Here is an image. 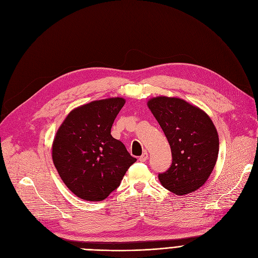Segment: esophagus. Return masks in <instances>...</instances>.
Listing matches in <instances>:
<instances>
[{
	"label": "esophagus",
	"mask_w": 258,
	"mask_h": 258,
	"mask_svg": "<svg viewBox=\"0 0 258 258\" xmlns=\"http://www.w3.org/2000/svg\"><path fill=\"white\" fill-rule=\"evenodd\" d=\"M147 159H148V153L147 152H144L141 156H140V162H142V163H144V162H146Z\"/></svg>",
	"instance_id": "34e87169"
}]
</instances>
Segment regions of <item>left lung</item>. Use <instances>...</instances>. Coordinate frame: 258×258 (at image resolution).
<instances>
[{
	"instance_id": "8db88e82",
	"label": "left lung",
	"mask_w": 258,
	"mask_h": 258,
	"mask_svg": "<svg viewBox=\"0 0 258 258\" xmlns=\"http://www.w3.org/2000/svg\"><path fill=\"white\" fill-rule=\"evenodd\" d=\"M148 107L172 152V164L158 174L159 181L176 195L200 189L209 178L218 156V134L211 118L177 97H154Z\"/></svg>"
}]
</instances>
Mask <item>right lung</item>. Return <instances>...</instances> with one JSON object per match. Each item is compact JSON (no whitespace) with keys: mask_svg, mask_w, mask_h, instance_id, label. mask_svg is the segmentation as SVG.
<instances>
[{"mask_svg":"<svg viewBox=\"0 0 258 258\" xmlns=\"http://www.w3.org/2000/svg\"><path fill=\"white\" fill-rule=\"evenodd\" d=\"M124 104L121 97H112L83 105L72 110L56 132L53 164L67 188L82 200H105L137 162L111 136Z\"/></svg>","mask_w":258,"mask_h":258,"instance_id":"1","label":"right lung"}]
</instances>
